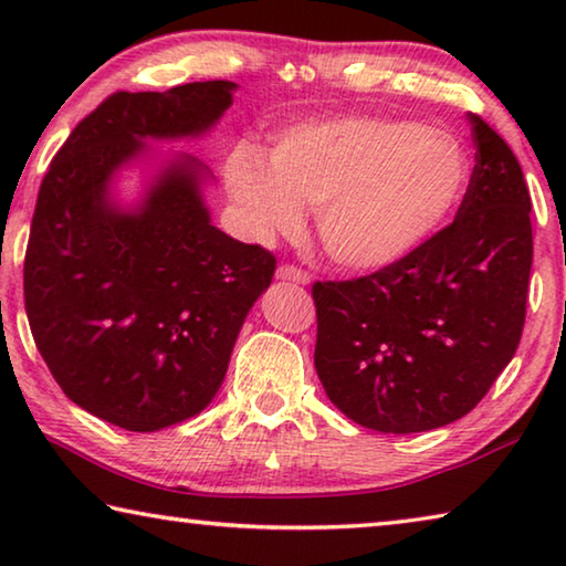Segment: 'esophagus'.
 Listing matches in <instances>:
<instances>
[{
    "mask_svg": "<svg viewBox=\"0 0 566 566\" xmlns=\"http://www.w3.org/2000/svg\"><path fill=\"white\" fill-rule=\"evenodd\" d=\"M276 280L282 282H292V284H310V274L296 270V266H290V264H282L280 270H276Z\"/></svg>",
    "mask_w": 566,
    "mask_h": 566,
    "instance_id": "obj_1",
    "label": "esophagus"
}]
</instances>
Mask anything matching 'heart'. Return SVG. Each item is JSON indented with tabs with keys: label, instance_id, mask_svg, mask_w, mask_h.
<instances>
[{
	"label": "heart",
	"instance_id": "1",
	"mask_svg": "<svg viewBox=\"0 0 566 566\" xmlns=\"http://www.w3.org/2000/svg\"><path fill=\"white\" fill-rule=\"evenodd\" d=\"M469 171L454 134L385 117L304 122L264 159L239 147L224 161L249 234H292L314 207L322 249L354 272L387 270L424 247L464 199Z\"/></svg>",
	"mask_w": 566,
	"mask_h": 566
}]
</instances>
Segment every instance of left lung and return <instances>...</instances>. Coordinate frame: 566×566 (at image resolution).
Segmentation results:
<instances>
[{
  "mask_svg": "<svg viewBox=\"0 0 566 566\" xmlns=\"http://www.w3.org/2000/svg\"><path fill=\"white\" fill-rule=\"evenodd\" d=\"M476 165L454 222L399 264L317 282L314 367L344 417L385 434L472 411L512 361L532 270V199L514 151L467 114Z\"/></svg>",
  "mask_w": 566,
  "mask_h": 566,
  "instance_id": "1",
  "label": "left lung"
}]
</instances>
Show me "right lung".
<instances>
[{"label": "right lung", "instance_id": "1", "mask_svg": "<svg viewBox=\"0 0 566 566\" xmlns=\"http://www.w3.org/2000/svg\"><path fill=\"white\" fill-rule=\"evenodd\" d=\"M234 92L217 80L114 94L76 124L36 197L24 260L36 349L76 407L129 432L209 407L272 284L274 256L212 224L205 161L151 147L207 137Z\"/></svg>", "mask_w": 566, "mask_h": 566}]
</instances>
